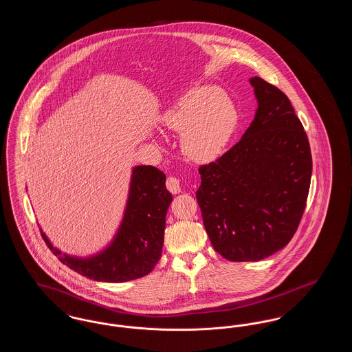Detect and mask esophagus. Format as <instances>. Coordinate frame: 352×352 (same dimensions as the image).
Here are the masks:
<instances>
[{"instance_id": "34e87169", "label": "esophagus", "mask_w": 352, "mask_h": 352, "mask_svg": "<svg viewBox=\"0 0 352 352\" xmlns=\"http://www.w3.org/2000/svg\"><path fill=\"white\" fill-rule=\"evenodd\" d=\"M166 187L171 194H179L181 192V184L179 179L175 177H168L166 181Z\"/></svg>"}]
</instances>
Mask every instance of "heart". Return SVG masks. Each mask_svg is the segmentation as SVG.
Returning <instances> with one entry per match:
<instances>
[{
	"label": "heart",
	"mask_w": 352,
	"mask_h": 352,
	"mask_svg": "<svg viewBox=\"0 0 352 352\" xmlns=\"http://www.w3.org/2000/svg\"><path fill=\"white\" fill-rule=\"evenodd\" d=\"M164 129L181 134V151L194 164L218 160L237 125L234 104L214 87L184 91L161 116Z\"/></svg>",
	"instance_id": "1"
}]
</instances>
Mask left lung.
I'll use <instances>...</instances> for the list:
<instances>
[{
    "label": "left lung",
    "mask_w": 352,
    "mask_h": 352,
    "mask_svg": "<svg viewBox=\"0 0 352 352\" xmlns=\"http://www.w3.org/2000/svg\"><path fill=\"white\" fill-rule=\"evenodd\" d=\"M257 109L241 140L199 168L197 199L215 251L230 261H258L292 240L311 179L307 135L283 91L250 79Z\"/></svg>",
    "instance_id": "8db88e82"
}]
</instances>
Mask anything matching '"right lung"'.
Listing matches in <instances>:
<instances>
[{
	"instance_id": "right-lung-1",
	"label": "right lung",
	"mask_w": 352,
	"mask_h": 352,
	"mask_svg": "<svg viewBox=\"0 0 352 352\" xmlns=\"http://www.w3.org/2000/svg\"><path fill=\"white\" fill-rule=\"evenodd\" d=\"M166 175L154 166H134L124 215L109 244L87 256H72L52 245V253L68 268L101 283H125L149 274L161 258L166 212L173 201Z\"/></svg>"
}]
</instances>
